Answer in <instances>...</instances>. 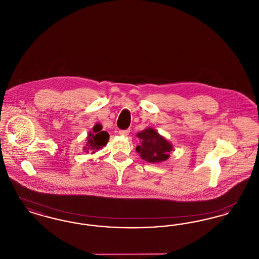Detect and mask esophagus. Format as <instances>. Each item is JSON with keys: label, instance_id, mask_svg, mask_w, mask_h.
<instances>
[{"label": "esophagus", "instance_id": "1", "mask_svg": "<svg viewBox=\"0 0 259 259\" xmlns=\"http://www.w3.org/2000/svg\"><path fill=\"white\" fill-rule=\"evenodd\" d=\"M129 133H130V130H129V129H127V130H120V131H119V135L121 136H128L129 135Z\"/></svg>", "mask_w": 259, "mask_h": 259}]
</instances>
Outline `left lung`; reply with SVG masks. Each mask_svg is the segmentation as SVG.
Instances as JSON below:
<instances>
[{"label": "left lung", "mask_w": 259, "mask_h": 259, "mask_svg": "<svg viewBox=\"0 0 259 259\" xmlns=\"http://www.w3.org/2000/svg\"><path fill=\"white\" fill-rule=\"evenodd\" d=\"M137 137L142 140L141 145L136 148L142 159L149 163H159L169 158V153L172 149V144L159 135L156 130L148 127L138 133Z\"/></svg>", "instance_id": "1"}]
</instances>
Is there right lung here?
<instances>
[{
    "label": "right lung",
    "mask_w": 259,
    "mask_h": 259,
    "mask_svg": "<svg viewBox=\"0 0 259 259\" xmlns=\"http://www.w3.org/2000/svg\"><path fill=\"white\" fill-rule=\"evenodd\" d=\"M102 128V125L97 123L93 127L92 131L88 133L87 146L83 148V150L87 151V153L89 151H92V153H94L96 150L107 145L110 135L108 132L103 131Z\"/></svg>",
    "instance_id": "add662e5"
}]
</instances>
